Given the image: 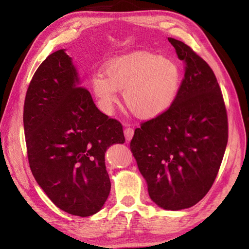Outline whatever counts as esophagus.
Listing matches in <instances>:
<instances>
[{"mask_svg":"<svg viewBox=\"0 0 249 249\" xmlns=\"http://www.w3.org/2000/svg\"><path fill=\"white\" fill-rule=\"evenodd\" d=\"M124 136H125V139H126V140L130 141L131 139H133V137H134V129L130 128V127L125 128V130H124Z\"/></svg>","mask_w":249,"mask_h":249,"instance_id":"obj_1","label":"esophagus"}]
</instances>
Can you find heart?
<instances>
[{"label": "heart", "mask_w": 249, "mask_h": 249, "mask_svg": "<svg viewBox=\"0 0 249 249\" xmlns=\"http://www.w3.org/2000/svg\"><path fill=\"white\" fill-rule=\"evenodd\" d=\"M91 80L99 108L110 113L123 91L126 107L136 118L153 120L163 114L176 100L181 71L176 62L146 51L114 57Z\"/></svg>", "instance_id": "b5f03b06"}]
</instances>
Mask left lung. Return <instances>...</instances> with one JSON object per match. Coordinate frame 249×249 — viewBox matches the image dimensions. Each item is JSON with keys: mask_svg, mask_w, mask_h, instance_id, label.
<instances>
[{"mask_svg": "<svg viewBox=\"0 0 249 249\" xmlns=\"http://www.w3.org/2000/svg\"><path fill=\"white\" fill-rule=\"evenodd\" d=\"M186 62L178 96L165 113L135 130L130 150L153 202L178 211L197 204L217 176L228 119L213 71L183 41L169 37Z\"/></svg>", "mask_w": 249, "mask_h": 249, "instance_id": "left-lung-1", "label": "left lung"}]
</instances>
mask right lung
Masks as SVG:
<instances>
[{
  "instance_id": "add662e5",
  "label": "right lung",
  "mask_w": 249,
  "mask_h": 249,
  "mask_svg": "<svg viewBox=\"0 0 249 249\" xmlns=\"http://www.w3.org/2000/svg\"><path fill=\"white\" fill-rule=\"evenodd\" d=\"M65 49L37 68L26 92L23 126L31 171L57 208L88 217L99 212L111 183L105 154L124 143L123 127L95 106Z\"/></svg>"
}]
</instances>
